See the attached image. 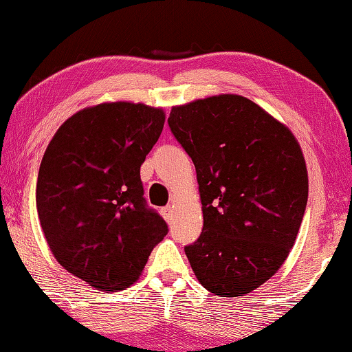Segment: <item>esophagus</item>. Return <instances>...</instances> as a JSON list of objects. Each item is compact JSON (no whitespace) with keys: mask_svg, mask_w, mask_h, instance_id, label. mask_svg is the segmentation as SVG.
I'll use <instances>...</instances> for the list:
<instances>
[{"mask_svg":"<svg viewBox=\"0 0 352 352\" xmlns=\"http://www.w3.org/2000/svg\"><path fill=\"white\" fill-rule=\"evenodd\" d=\"M162 214H164V217L166 219L168 222H171L173 221V216H175V206H173V205L165 206L164 210H162Z\"/></svg>","mask_w":352,"mask_h":352,"instance_id":"34e87169","label":"esophagus"}]
</instances>
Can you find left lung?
I'll return each mask as SVG.
<instances>
[{"mask_svg": "<svg viewBox=\"0 0 352 352\" xmlns=\"http://www.w3.org/2000/svg\"><path fill=\"white\" fill-rule=\"evenodd\" d=\"M168 125L197 170L203 232L184 248L193 273L219 297L252 292L281 268L302 223L308 173L298 141L228 94L173 106Z\"/></svg>", "mask_w": 352, "mask_h": 352, "instance_id": "left-lung-1", "label": "left lung"}]
</instances>
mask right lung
<instances>
[{"label":"right lung","instance_id":"obj_1","mask_svg":"<svg viewBox=\"0 0 352 352\" xmlns=\"http://www.w3.org/2000/svg\"><path fill=\"white\" fill-rule=\"evenodd\" d=\"M162 108L101 103L54 135L36 184L41 227L54 257L100 290H124L168 233L146 205L140 168L164 130Z\"/></svg>","mask_w":352,"mask_h":352}]
</instances>
